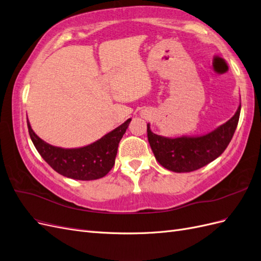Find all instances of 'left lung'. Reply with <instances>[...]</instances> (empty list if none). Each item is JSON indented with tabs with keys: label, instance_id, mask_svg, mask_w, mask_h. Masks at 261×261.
<instances>
[{
	"label": "left lung",
	"instance_id": "1",
	"mask_svg": "<svg viewBox=\"0 0 261 261\" xmlns=\"http://www.w3.org/2000/svg\"><path fill=\"white\" fill-rule=\"evenodd\" d=\"M241 103L235 114L217 128L197 136L164 137L156 135L147 124L148 141L155 160L167 170L185 173L198 170L223 153L238 127Z\"/></svg>",
	"mask_w": 261,
	"mask_h": 261
}]
</instances>
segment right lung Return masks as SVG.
<instances>
[{
	"instance_id": "obj_1",
	"label": "right lung",
	"mask_w": 261,
	"mask_h": 261,
	"mask_svg": "<svg viewBox=\"0 0 261 261\" xmlns=\"http://www.w3.org/2000/svg\"><path fill=\"white\" fill-rule=\"evenodd\" d=\"M132 118L94 143L80 148H61L45 143L33 130L27 118L31 140L43 160L59 174L80 180H92L106 176L113 168L118 144Z\"/></svg>"
}]
</instances>
